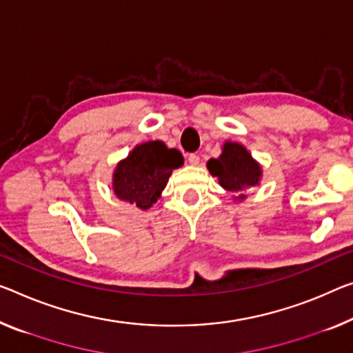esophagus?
<instances>
[{
  "label": "esophagus",
  "mask_w": 353,
  "mask_h": 353,
  "mask_svg": "<svg viewBox=\"0 0 353 353\" xmlns=\"http://www.w3.org/2000/svg\"><path fill=\"white\" fill-rule=\"evenodd\" d=\"M188 161H189V164H191V165H199L200 164V156L199 154H189Z\"/></svg>",
  "instance_id": "1"
}]
</instances>
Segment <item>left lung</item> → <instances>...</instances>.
<instances>
[{
	"label": "left lung",
	"mask_w": 353,
	"mask_h": 353,
	"mask_svg": "<svg viewBox=\"0 0 353 353\" xmlns=\"http://www.w3.org/2000/svg\"><path fill=\"white\" fill-rule=\"evenodd\" d=\"M207 167L211 175L218 176L222 188L236 194V200L246 199L243 191L256 186L262 178V167L259 162L245 146L235 142H225L219 158L210 159Z\"/></svg>",
	"instance_id": "8db88e82"
}]
</instances>
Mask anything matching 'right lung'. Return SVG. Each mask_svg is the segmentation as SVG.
I'll use <instances>...</instances> for the list:
<instances>
[{
	"mask_svg": "<svg viewBox=\"0 0 353 353\" xmlns=\"http://www.w3.org/2000/svg\"><path fill=\"white\" fill-rule=\"evenodd\" d=\"M183 156L167 148L161 140L135 146L126 159L118 162L113 172V192L120 200L148 210L158 202L172 172L183 165Z\"/></svg>",
	"mask_w": 353,
	"mask_h": 353,
	"instance_id": "add662e5",
	"label": "right lung"
}]
</instances>
